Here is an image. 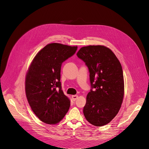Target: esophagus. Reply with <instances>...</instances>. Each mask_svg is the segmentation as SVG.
I'll list each match as a JSON object with an SVG mask.
<instances>
[{"label":"esophagus","instance_id":"34e87169","mask_svg":"<svg viewBox=\"0 0 149 149\" xmlns=\"http://www.w3.org/2000/svg\"><path fill=\"white\" fill-rule=\"evenodd\" d=\"M78 95H72V100L74 101H75L77 98H78Z\"/></svg>","mask_w":149,"mask_h":149}]
</instances>
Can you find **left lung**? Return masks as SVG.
Instances as JSON below:
<instances>
[{
  "label": "left lung",
  "instance_id": "1",
  "mask_svg": "<svg viewBox=\"0 0 149 149\" xmlns=\"http://www.w3.org/2000/svg\"><path fill=\"white\" fill-rule=\"evenodd\" d=\"M88 68L90 91L83 113L95 126L109 123L117 114L124 97V77L121 63L111 49L102 45L81 48L77 54Z\"/></svg>",
  "mask_w": 149,
  "mask_h": 149
}]
</instances>
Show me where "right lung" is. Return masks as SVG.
<instances>
[{"mask_svg": "<svg viewBox=\"0 0 149 149\" xmlns=\"http://www.w3.org/2000/svg\"><path fill=\"white\" fill-rule=\"evenodd\" d=\"M77 47L52 43L34 58L26 76V95L35 114L45 123L59 122L68 112L70 101L62 90V63L75 54Z\"/></svg>", "mask_w": 149, "mask_h": 149, "instance_id": "add662e5", "label": "right lung"}]
</instances>
